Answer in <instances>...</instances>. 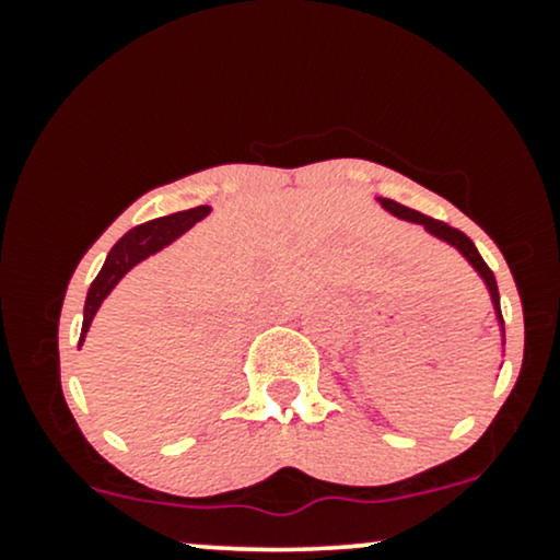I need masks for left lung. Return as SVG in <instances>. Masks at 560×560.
Returning a JSON list of instances; mask_svg holds the SVG:
<instances>
[{
  "instance_id": "obj_1",
  "label": "left lung",
  "mask_w": 560,
  "mask_h": 560,
  "mask_svg": "<svg viewBox=\"0 0 560 560\" xmlns=\"http://www.w3.org/2000/svg\"><path fill=\"white\" fill-rule=\"evenodd\" d=\"M378 202H382V208H387L392 215H397V218H405V221L421 223V226L427 229L429 234H434L436 240H442V242L453 244V247L458 249V253L464 255V258H466L468 262H471V266H474V271H477V273L481 276V279H485L487 289H490V298H492L494 313H498V324H500V329H503V313H500V294H498V281H494V273L490 271V266H487V262L481 260L479 249L474 247V242L468 240V236L464 234V231H458V229L447 226V223L436 221V218H429V215H423V213H419V210H410V208H405V205L395 202V199H384V197H382V199H378Z\"/></svg>"
}]
</instances>
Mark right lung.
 <instances>
[{
    "mask_svg": "<svg viewBox=\"0 0 560 560\" xmlns=\"http://www.w3.org/2000/svg\"><path fill=\"white\" fill-rule=\"evenodd\" d=\"M208 213H210L208 205H199V208L182 210V213H173L165 218H155V221L141 223V226L131 229L128 234L120 236L118 244L110 249V255H107L102 271L96 273L92 287H89L86 305H83L81 342H83V337H86L89 326H92V318L96 316V311H100L102 300L113 292L115 284H118V281L124 279V276L131 271L137 262L150 258V255H155L158 249L168 247L173 240H178L186 229L195 226V223L202 221Z\"/></svg>",
    "mask_w": 560,
    "mask_h": 560,
    "instance_id": "obj_1",
    "label": "right lung"
}]
</instances>
